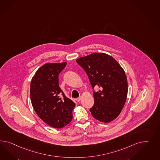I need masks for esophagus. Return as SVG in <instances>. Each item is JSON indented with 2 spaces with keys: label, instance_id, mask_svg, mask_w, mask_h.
<instances>
[{
  "label": "esophagus",
  "instance_id": "esophagus-1",
  "mask_svg": "<svg viewBox=\"0 0 160 160\" xmlns=\"http://www.w3.org/2000/svg\"><path fill=\"white\" fill-rule=\"evenodd\" d=\"M80 99H81V97H79L77 98L76 99V100L77 102H79V101H80Z\"/></svg>",
  "mask_w": 160,
  "mask_h": 160
}]
</instances>
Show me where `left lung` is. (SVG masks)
<instances>
[{
  "label": "left lung",
  "instance_id": "obj_1",
  "mask_svg": "<svg viewBox=\"0 0 160 160\" xmlns=\"http://www.w3.org/2000/svg\"><path fill=\"white\" fill-rule=\"evenodd\" d=\"M86 73L94 98L90 109L92 116L108 123L120 114L128 94V81L123 69L112 56L93 53L76 60ZM98 88L95 91L94 87Z\"/></svg>",
  "mask_w": 160,
  "mask_h": 160
}]
</instances>
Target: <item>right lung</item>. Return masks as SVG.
<instances>
[{
  "mask_svg": "<svg viewBox=\"0 0 160 160\" xmlns=\"http://www.w3.org/2000/svg\"><path fill=\"white\" fill-rule=\"evenodd\" d=\"M66 63H46L31 80L30 98L37 115L48 125L62 128L72 120L73 102L67 98L59 86V74Z\"/></svg>",
  "mask_w": 160,
  "mask_h": 160,
  "instance_id": "add662e5",
  "label": "right lung"
}]
</instances>
